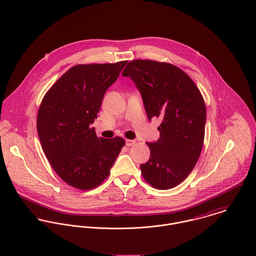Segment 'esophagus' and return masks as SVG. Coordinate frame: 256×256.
<instances>
[{
	"instance_id": "obj_1",
	"label": "esophagus",
	"mask_w": 256,
	"mask_h": 256,
	"mask_svg": "<svg viewBox=\"0 0 256 256\" xmlns=\"http://www.w3.org/2000/svg\"><path fill=\"white\" fill-rule=\"evenodd\" d=\"M125 144L127 146H133V145L136 144V141L135 140H126Z\"/></svg>"
}]
</instances>
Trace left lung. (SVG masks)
<instances>
[{"label":"left lung","instance_id":"1","mask_svg":"<svg viewBox=\"0 0 256 256\" xmlns=\"http://www.w3.org/2000/svg\"><path fill=\"white\" fill-rule=\"evenodd\" d=\"M122 76L141 92L148 120L160 118V139L146 143L150 156L140 166L146 182L160 190L172 188L194 168L204 142L206 106L187 74L170 63L134 60Z\"/></svg>","mask_w":256,"mask_h":256}]
</instances>
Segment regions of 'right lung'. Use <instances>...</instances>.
I'll list each match as a JSON object with an SVG mask.
<instances>
[{
    "instance_id": "1",
    "label": "right lung",
    "mask_w": 256,
    "mask_h": 256,
    "mask_svg": "<svg viewBox=\"0 0 256 256\" xmlns=\"http://www.w3.org/2000/svg\"><path fill=\"white\" fill-rule=\"evenodd\" d=\"M128 61L76 65L47 92L37 114L43 152L62 180L90 190L110 176L125 140L98 138L90 125L98 118L108 88Z\"/></svg>"
}]
</instances>
